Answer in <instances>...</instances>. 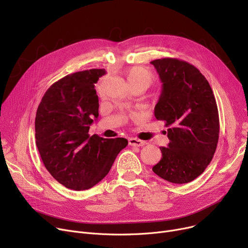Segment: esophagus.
Segmentation results:
<instances>
[{
  "instance_id": "esophagus-1",
  "label": "esophagus",
  "mask_w": 248,
  "mask_h": 248,
  "mask_svg": "<svg viewBox=\"0 0 248 248\" xmlns=\"http://www.w3.org/2000/svg\"><path fill=\"white\" fill-rule=\"evenodd\" d=\"M128 144L131 146H134V147H142L145 146L147 142L145 140H138V139H135V138H131L128 140Z\"/></svg>"
}]
</instances>
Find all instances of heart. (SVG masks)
Masks as SVG:
<instances>
[{"label": "heart", "instance_id": "heart-1", "mask_svg": "<svg viewBox=\"0 0 248 248\" xmlns=\"http://www.w3.org/2000/svg\"><path fill=\"white\" fill-rule=\"evenodd\" d=\"M124 75L129 87L140 85L148 88L154 80L153 73L148 68L142 66H133L128 68L125 70Z\"/></svg>", "mask_w": 248, "mask_h": 248}]
</instances>
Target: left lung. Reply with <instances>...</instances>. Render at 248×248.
I'll list each match as a JSON object with an SVG mask.
<instances>
[{"instance_id":"left-lung-1","label":"left lung","mask_w":248,"mask_h":248,"mask_svg":"<svg viewBox=\"0 0 248 248\" xmlns=\"http://www.w3.org/2000/svg\"><path fill=\"white\" fill-rule=\"evenodd\" d=\"M163 82L155 116L165 122L170 142L153 171L174 184L200 176L210 164L219 139V114L213 90L194 65L177 58L151 62Z\"/></svg>"}]
</instances>
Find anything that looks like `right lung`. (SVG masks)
Segmentation results:
<instances>
[{
	"label": "right lung",
	"mask_w": 248,
	"mask_h": 248,
	"mask_svg": "<svg viewBox=\"0 0 248 248\" xmlns=\"http://www.w3.org/2000/svg\"><path fill=\"white\" fill-rule=\"evenodd\" d=\"M104 74V69H89L64 76L47 89L36 112L35 138L42 162L57 182L75 191L96 185L128 144L124 138L88 134L98 116L94 83Z\"/></svg>",
	"instance_id": "1"
}]
</instances>
